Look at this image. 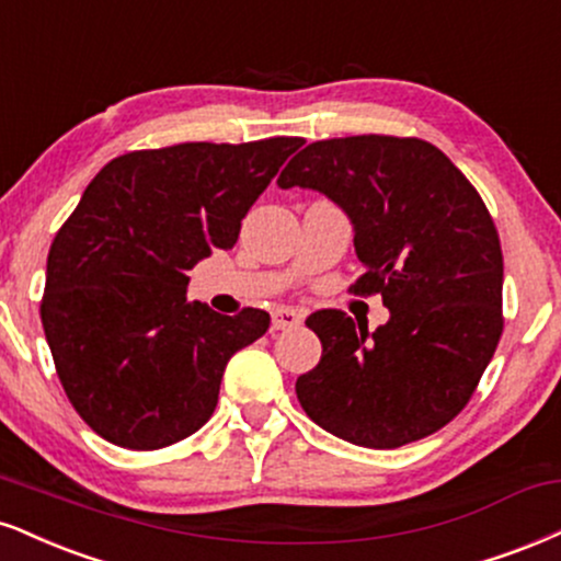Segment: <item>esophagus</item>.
Instances as JSON below:
<instances>
[{"label": "esophagus", "mask_w": 561, "mask_h": 561, "mask_svg": "<svg viewBox=\"0 0 561 561\" xmlns=\"http://www.w3.org/2000/svg\"><path fill=\"white\" fill-rule=\"evenodd\" d=\"M302 323V313L295 308H282L274 310L272 316V329L274 332H285V329H298Z\"/></svg>", "instance_id": "1"}]
</instances>
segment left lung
<instances>
[{"label": "left lung", "mask_w": 561, "mask_h": 561, "mask_svg": "<svg viewBox=\"0 0 561 561\" xmlns=\"http://www.w3.org/2000/svg\"><path fill=\"white\" fill-rule=\"evenodd\" d=\"M276 185L319 191L347 214L363 263L353 289L389 308L376 332L342 310L306 321L323 347L295 383L310 421L370 449L447 426L504 327L502 245L481 195L436 146L394 135L316 140Z\"/></svg>", "instance_id": "8db88e82"}]
</instances>
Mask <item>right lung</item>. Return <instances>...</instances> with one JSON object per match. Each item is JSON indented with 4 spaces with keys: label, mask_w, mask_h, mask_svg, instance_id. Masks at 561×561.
<instances>
[{
    "label": "right lung",
    "mask_w": 561,
    "mask_h": 561,
    "mask_svg": "<svg viewBox=\"0 0 561 561\" xmlns=\"http://www.w3.org/2000/svg\"><path fill=\"white\" fill-rule=\"evenodd\" d=\"M302 138L180 144L112 159L51 242L42 323L72 408L101 438L161 449L211 417L227 360L268 313L187 302V268L240 221Z\"/></svg>",
    "instance_id": "right-lung-1"
}]
</instances>
